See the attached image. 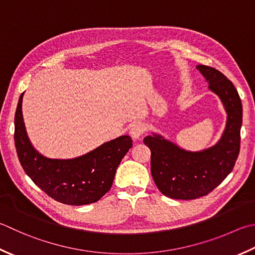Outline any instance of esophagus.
Here are the masks:
<instances>
[{"label": "esophagus", "instance_id": "34e87169", "mask_svg": "<svg viewBox=\"0 0 255 255\" xmlns=\"http://www.w3.org/2000/svg\"><path fill=\"white\" fill-rule=\"evenodd\" d=\"M143 132H144V125L141 123L133 124L130 128V131H129L133 140H138V139L142 136Z\"/></svg>", "mask_w": 255, "mask_h": 255}]
</instances>
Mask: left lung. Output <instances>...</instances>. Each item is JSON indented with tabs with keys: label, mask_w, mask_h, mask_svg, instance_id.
Listing matches in <instances>:
<instances>
[{
	"label": "left lung",
	"mask_w": 255,
	"mask_h": 255,
	"mask_svg": "<svg viewBox=\"0 0 255 255\" xmlns=\"http://www.w3.org/2000/svg\"><path fill=\"white\" fill-rule=\"evenodd\" d=\"M197 68L217 94L227 112L222 137L214 146L201 151H189L152 133L143 142L151 151V174L162 194L172 199L192 200L207 196L232 171L240 152L242 103L231 81L213 67Z\"/></svg>",
	"instance_id": "8db88e82"
}]
</instances>
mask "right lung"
Masks as SVG:
<instances>
[{
	"mask_svg": "<svg viewBox=\"0 0 255 255\" xmlns=\"http://www.w3.org/2000/svg\"><path fill=\"white\" fill-rule=\"evenodd\" d=\"M23 95L15 112L14 141L24 171L38 188L58 202L83 206L98 201L112 188L116 169L132 147L131 138L125 134L74 159L46 158L32 146L25 130Z\"/></svg>",
	"mask_w": 255,
	"mask_h": 255,
	"instance_id": "right-lung-1",
	"label": "right lung"
}]
</instances>
